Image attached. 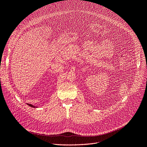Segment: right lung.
<instances>
[{"label":"right lung","instance_id":"add662e5","mask_svg":"<svg viewBox=\"0 0 147 147\" xmlns=\"http://www.w3.org/2000/svg\"><path fill=\"white\" fill-rule=\"evenodd\" d=\"M28 105H29V106H30V107H35V106H33V105H30V104H28Z\"/></svg>","mask_w":147,"mask_h":147}]
</instances>
